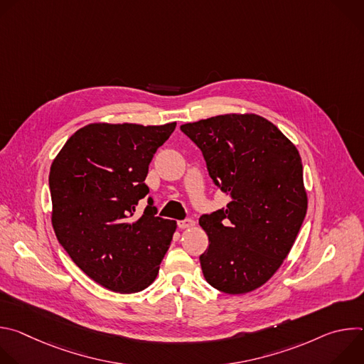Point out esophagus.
Returning <instances> with one entry per match:
<instances>
[{
    "label": "esophagus",
    "instance_id": "esophagus-1",
    "mask_svg": "<svg viewBox=\"0 0 364 364\" xmlns=\"http://www.w3.org/2000/svg\"><path fill=\"white\" fill-rule=\"evenodd\" d=\"M194 225H196L194 220L190 219V218H186L184 220H178V222H177V226H178L180 229H188V228H193Z\"/></svg>",
    "mask_w": 364,
    "mask_h": 364
}]
</instances>
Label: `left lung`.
<instances>
[{
    "mask_svg": "<svg viewBox=\"0 0 364 364\" xmlns=\"http://www.w3.org/2000/svg\"><path fill=\"white\" fill-rule=\"evenodd\" d=\"M180 129L200 148L226 207L200 216L209 249L205 281L226 294L264 285L282 265L306 213L302 163L295 145L257 115H219Z\"/></svg>",
    "mask_w": 364,
    "mask_h": 364,
    "instance_id": "obj_1",
    "label": "left lung"
}]
</instances>
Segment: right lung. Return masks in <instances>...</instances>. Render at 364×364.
<instances>
[{"mask_svg": "<svg viewBox=\"0 0 364 364\" xmlns=\"http://www.w3.org/2000/svg\"><path fill=\"white\" fill-rule=\"evenodd\" d=\"M176 122L92 124L76 131L50 168L51 223L72 261L95 282L132 294L157 278L176 222L155 216L148 166ZM144 196L141 218L134 209Z\"/></svg>", "mask_w": 364, "mask_h": 364, "instance_id": "obj_1", "label": "right lung"}]
</instances>
